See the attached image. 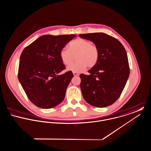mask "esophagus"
<instances>
[{
  "mask_svg": "<svg viewBox=\"0 0 151 151\" xmlns=\"http://www.w3.org/2000/svg\"><path fill=\"white\" fill-rule=\"evenodd\" d=\"M73 75L74 76H78L79 74L78 73H77V72H73Z\"/></svg>",
  "mask_w": 151,
  "mask_h": 151,
  "instance_id": "esophagus-1",
  "label": "esophagus"
}]
</instances>
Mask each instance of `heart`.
<instances>
[{"label": "heart", "mask_w": 151, "mask_h": 151, "mask_svg": "<svg viewBox=\"0 0 151 151\" xmlns=\"http://www.w3.org/2000/svg\"><path fill=\"white\" fill-rule=\"evenodd\" d=\"M60 60L65 65H68L77 55V60L69 65L67 70L73 72H81L88 66L89 68L95 66L99 60L98 47L89 40L79 38L69 44V49L62 48L60 51Z\"/></svg>", "instance_id": "1"}]
</instances>
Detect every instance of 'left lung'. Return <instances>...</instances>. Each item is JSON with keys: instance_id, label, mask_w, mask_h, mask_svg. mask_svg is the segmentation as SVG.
Segmentation results:
<instances>
[{"instance_id": "left-lung-1", "label": "left lung", "mask_w": 151, "mask_h": 151, "mask_svg": "<svg viewBox=\"0 0 151 151\" xmlns=\"http://www.w3.org/2000/svg\"><path fill=\"white\" fill-rule=\"evenodd\" d=\"M91 41L99 51V60L89 75H80V87L85 101L97 107L113 104L120 97L129 75L126 51L116 38L103 32L79 34Z\"/></svg>"}]
</instances>
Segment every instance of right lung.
Here are the masks:
<instances>
[{"label": "right lung", "instance_id": "right-lung-1", "mask_svg": "<svg viewBox=\"0 0 151 151\" xmlns=\"http://www.w3.org/2000/svg\"><path fill=\"white\" fill-rule=\"evenodd\" d=\"M76 35H45L26 47L19 62L18 79L31 101L42 109L60 104L73 75L65 69L60 51Z\"/></svg>", "mask_w": 151, "mask_h": 151}]
</instances>
